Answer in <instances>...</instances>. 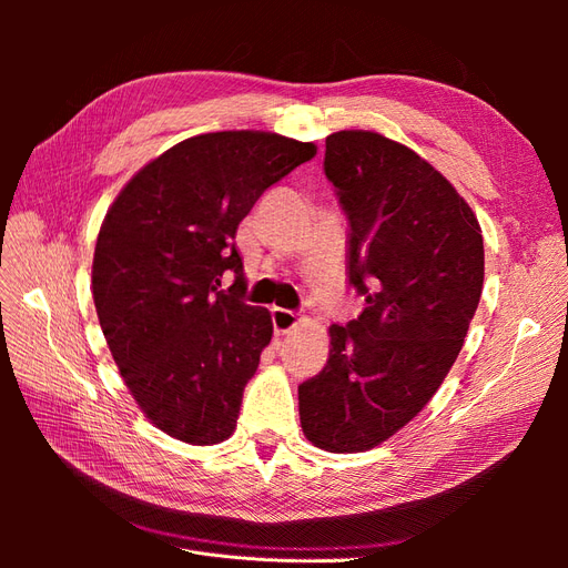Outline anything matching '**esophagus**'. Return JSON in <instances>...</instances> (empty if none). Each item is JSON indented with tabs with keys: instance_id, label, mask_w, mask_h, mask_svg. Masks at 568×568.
<instances>
[{
	"instance_id": "34e87169",
	"label": "esophagus",
	"mask_w": 568,
	"mask_h": 568,
	"mask_svg": "<svg viewBox=\"0 0 568 568\" xmlns=\"http://www.w3.org/2000/svg\"><path fill=\"white\" fill-rule=\"evenodd\" d=\"M272 324H274V334L284 336V334L296 329L298 315L291 311H284V307H272Z\"/></svg>"
}]
</instances>
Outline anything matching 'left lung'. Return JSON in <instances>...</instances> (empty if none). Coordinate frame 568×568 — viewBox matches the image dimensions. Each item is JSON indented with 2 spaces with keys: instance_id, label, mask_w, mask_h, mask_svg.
<instances>
[{
  "instance_id": "8db88e82",
  "label": "left lung",
  "mask_w": 568,
  "mask_h": 568,
  "mask_svg": "<svg viewBox=\"0 0 568 568\" xmlns=\"http://www.w3.org/2000/svg\"><path fill=\"white\" fill-rule=\"evenodd\" d=\"M324 173L351 222L348 282L365 311L329 326V357L298 386L305 438L365 453L434 398L484 291V236L457 189L372 130L326 136Z\"/></svg>"
}]
</instances>
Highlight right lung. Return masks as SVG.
Instances as JSON below:
<instances>
[{"mask_svg":"<svg viewBox=\"0 0 568 568\" xmlns=\"http://www.w3.org/2000/svg\"><path fill=\"white\" fill-rule=\"evenodd\" d=\"M313 142L263 130L189 136L136 170L101 222L92 298L144 417L189 445L227 440L272 338L242 301L234 234L267 186L315 159ZM230 268L237 282L222 292Z\"/></svg>","mask_w":568,"mask_h":568,"instance_id":"right-lung-1","label":"right lung"}]
</instances>
